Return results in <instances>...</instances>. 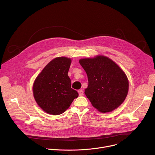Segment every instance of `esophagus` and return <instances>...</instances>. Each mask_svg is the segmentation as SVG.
Instances as JSON below:
<instances>
[{
  "instance_id": "1",
  "label": "esophagus",
  "mask_w": 155,
  "mask_h": 155,
  "mask_svg": "<svg viewBox=\"0 0 155 155\" xmlns=\"http://www.w3.org/2000/svg\"><path fill=\"white\" fill-rule=\"evenodd\" d=\"M78 92L79 96H83V91L81 90H78Z\"/></svg>"
}]
</instances>
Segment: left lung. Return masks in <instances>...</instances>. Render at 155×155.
<instances>
[{
	"label": "left lung",
	"mask_w": 155,
	"mask_h": 155,
	"mask_svg": "<svg viewBox=\"0 0 155 155\" xmlns=\"http://www.w3.org/2000/svg\"><path fill=\"white\" fill-rule=\"evenodd\" d=\"M85 71L88 86L84 94L98 111H113L125 100L129 81L125 73L110 58L97 56L79 61Z\"/></svg>",
	"instance_id": "8db88e82"
}]
</instances>
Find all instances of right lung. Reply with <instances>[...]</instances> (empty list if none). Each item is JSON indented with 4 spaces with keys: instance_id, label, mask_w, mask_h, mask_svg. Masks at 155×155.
<instances>
[{
    "instance_id": "add662e5",
    "label": "right lung",
    "mask_w": 155,
    "mask_h": 155,
    "mask_svg": "<svg viewBox=\"0 0 155 155\" xmlns=\"http://www.w3.org/2000/svg\"><path fill=\"white\" fill-rule=\"evenodd\" d=\"M71 64L70 58H54L44 68L34 83V99L38 106L48 114H62L78 96L77 91L71 87L68 75Z\"/></svg>"
}]
</instances>
